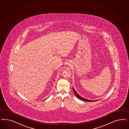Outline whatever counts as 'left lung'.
Masks as SVG:
<instances>
[{
	"instance_id": "left-lung-1",
	"label": "left lung",
	"mask_w": 129,
	"mask_h": 129,
	"mask_svg": "<svg viewBox=\"0 0 129 129\" xmlns=\"http://www.w3.org/2000/svg\"><path fill=\"white\" fill-rule=\"evenodd\" d=\"M73 91H74V93H75V95H76V96L78 99H80L81 100H82V101H85V102H95V101H97L98 100H93V101H92V100H87V99H85V98H83V97H81V96L79 95V94L76 92V91H75V89L74 88V87L73 88Z\"/></svg>"
}]
</instances>
